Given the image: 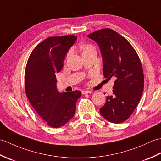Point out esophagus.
<instances>
[{
    "instance_id": "1",
    "label": "esophagus",
    "mask_w": 161,
    "mask_h": 161,
    "mask_svg": "<svg viewBox=\"0 0 161 161\" xmlns=\"http://www.w3.org/2000/svg\"><path fill=\"white\" fill-rule=\"evenodd\" d=\"M81 93H82V94H88V93H93V91H88V90H84V91H81Z\"/></svg>"
}]
</instances>
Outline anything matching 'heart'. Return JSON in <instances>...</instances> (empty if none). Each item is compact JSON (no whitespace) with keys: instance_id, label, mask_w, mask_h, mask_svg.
<instances>
[{"instance_id":"obj_1","label":"heart","mask_w":161,"mask_h":161,"mask_svg":"<svg viewBox=\"0 0 161 161\" xmlns=\"http://www.w3.org/2000/svg\"><path fill=\"white\" fill-rule=\"evenodd\" d=\"M90 48H91V47H90V46H85L84 47V51H86V50H88V49H90Z\"/></svg>"}]
</instances>
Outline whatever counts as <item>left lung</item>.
I'll list each match as a JSON object with an SVG mask.
<instances>
[{
    "label": "left lung",
    "instance_id": "1",
    "mask_svg": "<svg viewBox=\"0 0 161 161\" xmlns=\"http://www.w3.org/2000/svg\"><path fill=\"white\" fill-rule=\"evenodd\" d=\"M100 47L105 77L115 79L113 95L100 108L101 115L112 123L127 119L141 100L144 75L137 53L125 38L111 29L97 30L87 36Z\"/></svg>",
    "mask_w": 161,
    "mask_h": 161
}]
</instances>
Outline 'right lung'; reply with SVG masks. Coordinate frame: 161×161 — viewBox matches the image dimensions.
Here are the masks:
<instances>
[{"mask_svg":"<svg viewBox=\"0 0 161 161\" xmlns=\"http://www.w3.org/2000/svg\"><path fill=\"white\" fill-rule=\"evenodd\" d=\"M77 36H53L41 42L33 50L25 72V93L37 114L47 125L59 128L73 118L80 91L61 93L57 88L55 74L59 73L64 61Z\"/></svg>","mask_w":161,"mask_h":161,"instance_id":"right-lung-1","label":"right lung"}]
</instances>
